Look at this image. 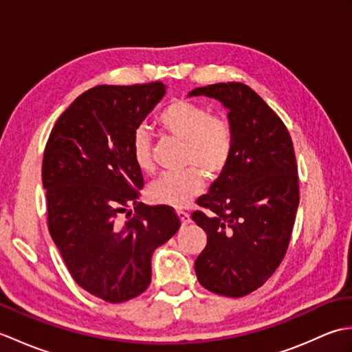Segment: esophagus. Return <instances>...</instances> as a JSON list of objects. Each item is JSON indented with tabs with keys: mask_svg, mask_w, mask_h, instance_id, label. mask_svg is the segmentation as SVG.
<instances>
[{
	"mask_svg": "<svg viewBox=\"0 0 352 352\" xmlns=\"http://www.w3.org/2000/svg\"><path fill=\"white\" fill-rule=\"evenodd\" d=\"M177 214H178V218H180V221H182L183 226H188V223L190 222V214H189L188 212L178 210V212H177Z\"/></svg>",
	"mask_w": 352,
	"mask_h": 352,
	"instance_id": "obj_1",
	"label": "esophagus"
}]
</instances>
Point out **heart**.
Segmentation results:
<instances>
[{"mask_svg": "<svg viewBox=\"0 0 352 352\" xmlns=\"http://www.w3.org/2000/svg\"><path fill=\"white\" fill-rule=\"evenodd\" d=\"M160 129L184 142L182 172L160 175L148 188V197L155 204L180 208L204 190V172L208 178H218L227 169L233 154V129L228 119L212 115L203 104L189 100H172L157 118ZM131 155L136 166L153 172V136L140 125L131 136Z\"/></svg>", "mask_w": 352, "mask_h": 352, "instance_id": "b5f03b06", "label": "heart"}]
</instances>
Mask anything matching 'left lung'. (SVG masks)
I'll use <instances>...</instances> for the list:
<instances>
[{"instance_id": "8db88e82", "label": "left lung", "mask_w": 352, "mask_h": 352, "mask_svg": "<svg viewBox=\"0 0 352 352\" xmlns=\"http://www.w3.org/2000/svg\"><path fill=\"white\" fill-rule=\"evenodd\" d=\"M228 109L233 154L192 219L207 233L195 260L201 286L239 298L263 286L280 266L300 204L294 144L280 116L243 83L197 87Z\"/></svg>"}]
</instances>
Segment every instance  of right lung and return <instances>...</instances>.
Here are the masks:
<instances>
[{
  "instance_id": "add662e5",
  "label": "right lung",
  "mask_w": 352,
  "mask_h": 352,
  "mask_svg": "<svg viewBox=\"0 0 352 352\" xmlns=\"http://www.w3.org/2000/svg\"><path fill=\"white\" fill-rule=\"evenodd\" d=\"M163 95L162 81L89 89L57 119L43 151L50 234L78 286L107 302L146 290L153 251L182 226L172 207L138 203L144 177L131 136Z\"/></svg>"
}]
</instances>
